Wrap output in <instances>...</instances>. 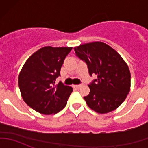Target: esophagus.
Instances as JSON below:
<instances>
[{
	"mask_svg": "<svg viewBox=\"0 0 148 148\" xmlns=\"http://www.w3.org/2000/svg\"><path fill=\"white\" fill-rule=\"evenodd\" d=\"M82 86V84H77V85H75V87H77V88H80Z\"/></svg>",
	"mask_w": 148,
	"mask_h": 148,
	"instance_id": "34e87169",
	"label": "esophagus"
}]
</instances>
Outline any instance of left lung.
I'll return each instance as SVG.
<instances>
[{"instance_id":"8db88e82","label":"left lung","mask_w":148,"mask_h":148,"mask_svg":"<svg viewBox=\"0 0 148 148\" xmlns=\"http://www.w3.org/2000/svg\"><path fill=\"white\" fill-rule=\"evenodd\" d=\"M79 59L87 65L91 77L97 78L89 84L90 92L84 99L99 114L116 110L126 99L130 89V72L121 56L104 43H89L74 48Z\"/></svg>"}]
</instances>
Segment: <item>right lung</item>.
Wrapping results in <instances>:
<instances>
[{
    "mask_svg": "<svg viewBox=\"0 0 148 148\" xmlns=\"http://www.w3.org/2000/svg\"><path fill=\"white\" fill-rule=\"evenodd\" d=\"M72 47L45 46L27 59L18 76V86L24 102L44 114L60 112L73 92L62 82L55 84L66 56Z\"/></svg>",
    "mask_w": 148,
    "mask_h": 148,
    "instance_id": "add662e5",
    "label": "right lung"
}]
</instances>
